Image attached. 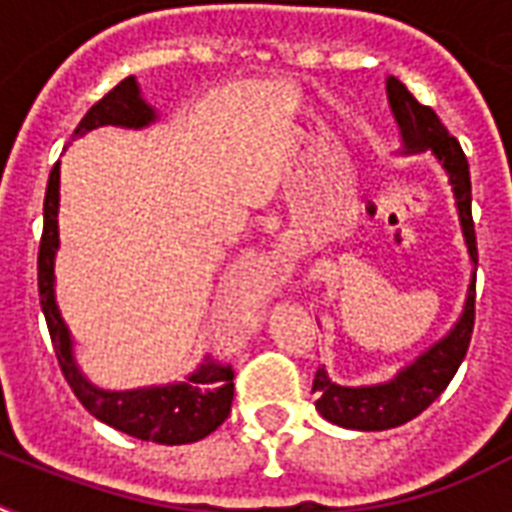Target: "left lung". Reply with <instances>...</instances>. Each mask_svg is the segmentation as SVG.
Listing matches in <instances>:
<instances>
[{
  "label": "left lung",
  "instance_id": "obj_1",
  "mask_svg": "<svg viewBox=\"0 0 512 512\" xmlns=\"http://www.w3.org/2000/svg\"><path fill=\"white\" fill-rule=\"evenodd\" d=\"M385 90H388L390 114L396 119L398 135H401V154H433V159L449 177L473 271H470L465 305L454 327L428 350H422L412 364L401 366L390 380L374 382V385H340L329 377L324 366L316 372V380H313V393L319 396L316 409L332 425L350 430L398 428L425 412L460 369L462 358L468 353L470 335H473V321H476L478 249L473 212H470L473 196H470L468 159L462 154L460 143L441 124L436 111L417 103L404 82H398L396 76H388Z\"/></svg>",
  "mask_w": 512,
  "mask_h": 512
}]
</instances>
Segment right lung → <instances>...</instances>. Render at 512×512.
<instances>
[{"label":"right lung","instance_id":"obj_1","mask_svg":"<svg viewBox=\"0 0 512 512\" xmlns=\"http://www.w3.org/2000/svg\"><path fill=\"white\" fill-rule=\"evenodd\" d=\"M159 119L156 108L143 100L140 84L135 76L119 82L106 98L84 114L74 138H82L98 127H127L143 130ZM58 207H60V162L52 167L44 193V231L39 241V300L42 313L50 329L52 348L58 356L60 372L74 390L82 406L111 428L122 430L127 436L154 444H193L209 436L231 414L233 404V369L204 358V364L193 369L183 382L167 385H148L132 390H106L92 385L76 364L74 337L68 332L66 321L60 316L55 300V255H58Z\"/></svg>","mask_w":512,"mask_h":512}]
</instances>
